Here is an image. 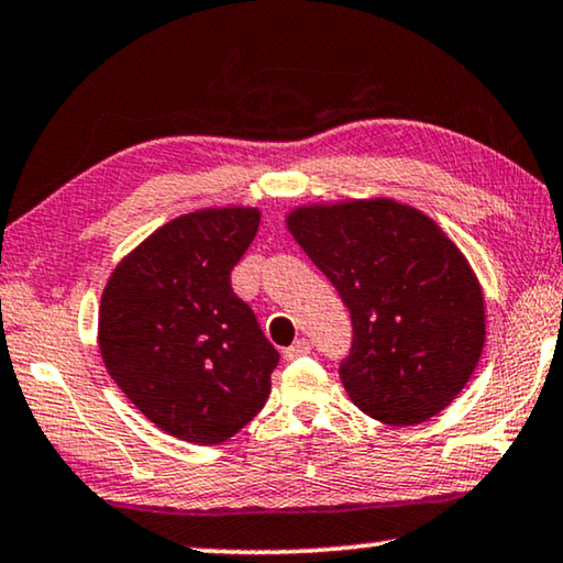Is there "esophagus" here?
Returning <instances> with one entry per match:
<instances>
[{
  "label": "esophagus",
  "mask_w": 563,
  "mask_h": 563,
  "mask_svg": "<svg viewBox=\"0 0 563 563\" xmlns=\"http://www.w3.org/2000/svg\"><path fill=\"white\" fill-rule=\"evenodd\" d=\"M308 354H310V343L306 339H298L296 343H292V346L283 351V358H285V362H296V358L308 356Z\"/></svg>",
  "instance_id": "1"
}]
</instances>
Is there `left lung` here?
Returning <instances> with one entry per match:
<instances>
[{"mask_svg":"<svg viewBox=\"0 0 563 563\" xmlns=\"http://www.w3.org/2000/svg\"><path fill=\"white\" fill-rule=\"evenodd\" d=\"M288 228L349 308L351 401L397 427L442 412L485 343L483 290L448 234L391 199L303 207Z\"/></svg>","mask_w":563,"mask_h":563,"instance_id":"8db88e82","label":"left lung"}]
</instances>
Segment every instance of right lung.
I'll return each instance as SVG.
<instances>
[{"label":"right lung","instance_id":"right-lung-1","mask_svg":"<svg viewBox=\"0 0 563 563\" xmlns=\"http://www.w3.org/2000/svg\"><path fill=\"white\" fill-rule=\"evenodd\" d=\"M257 209H201L158 228L115 267L98 343L121 391L158 430L197 444L240 432L271 394L280 354L232 290Z\"/></svg>","mask_w":563,"mask_h":563}]
</instances>
